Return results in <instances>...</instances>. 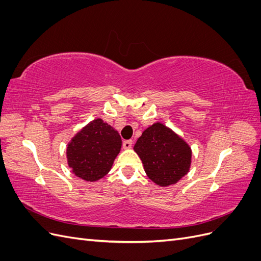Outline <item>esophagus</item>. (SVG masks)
Instances as JSON below:
<instances>
[{"instance_id":"1","label":"esophagus","mask_w":261,"mask_h":261,"mask_svg":"<svg viewBox=\"0 0 261 261\" xmlns=\"http://www.w3.org/2000/svg\"><path fill=\"white\" fill-rule=\"evenodd\" d=\"M133 146V141L132 140H124L123 141V148L124 149H129Z\"/></svg>"}]
</instances>
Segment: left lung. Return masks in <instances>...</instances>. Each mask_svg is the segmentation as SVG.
Wrapping results in <instances>:
<instances>
[{
	"mask_svg": "<svg viewBox=\"0 0 261 261\" xmlns=\"http://www.w3.org/2000/svg\"><path fill=\"white\" fill-rule=\"evenodd\" d=\"M134 150L143 161L148 177L162 187L177 183L191 168V147L161 123H154L145 129Z\"/></svg>",
	"mask_w": 261,
	"mask_h": 261,
	"instance_id": "obj_1",
	"label": "left lung"
}]
</instances>
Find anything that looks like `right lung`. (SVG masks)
Wrapping results in <instances>:
<instances>
[{
	"label": "right lung",
	"instance_id": "1",
	"mask_svg": "<svg viewBox=\"0 0 261 261\" xmlns=\"http://www.w3.org/2000/svg\"><path fill=\"white\" fill-rule=\"evenodd\" d=\"M121 147L118 133L111 125L97 118L87 124L68 143V167L76 176L96 181L111 170Z\"/></svg>",
	"mask_w": 261,
	"mask_h": 261
}]
</instances>
